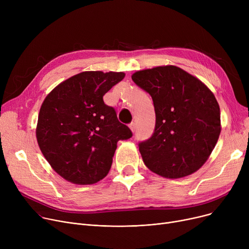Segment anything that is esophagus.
<instances>
[{
    "mask_svg": "<svg viewBox=\"0 0 249 249\" xmlns=\"http://www.w3.org/2000/svg\"><path fill=\"white\" fill-rule=\"evenodd\" d=\"M129 128H130V130H131V131H132V132H134V131H135V129H136L135 123H134V122H132V123H130V124H129Z\"/></svg>",
    "mask_w": 249,
    "mask_h": 249,
    "instance_id": "1",
    "label": "esophagus"
}]
</instances>
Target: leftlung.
Returning <instances> with one entry per match:
<instances>
[{
  "label": "left lung",
  "mask_w": 249,
  "mask_h": 249,
  "mask_svg": "<svg viewBox=\"0 0 249 249\" xmlns=\"http://www.w3.org/2000/svg\"><path fill=\"white\" fill-rule=\"evenodd\" d=\"M131 77L151 96L156 115L152 136L139 143L143 162L166 178L197 172L221 132L219 104L211 89L176 65L138 71Z\"/></svg>",
  "instance_id": "obj_1"
}]
</instances>
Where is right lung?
<instances>
[{"instance_id":"obj_1","label":"right lung","mask_w":249,"mask_h":249,"mask_svg":"<svg viewBox=\"0 0 249 249\" xmlns=\"http://www.w3.org/2000/svg\"><path fill=\"white\" fill-rule=\"evenodd\" d=\"M125 73L83 71L56 86L38 115L36 138L44 158L65 180L93 185L110 171L119 140L132 132L103 97Z\"/></svg>"}]
</instances>
